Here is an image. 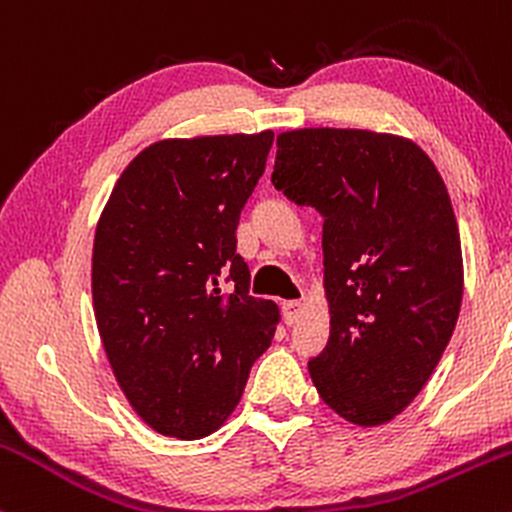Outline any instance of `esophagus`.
Segmentation results:
<instances>
[{"mask_svg":"<svg viewBox=\"0 0 512 512\" xmlns=\"http://www.w3.org/2000/svg\"><path fill=\"white\" fill-rule=\"evenodd\" d=\"M281 310H284V320L286 325H296L298 317L303 313V303L301 301H286L281 305Z\"/></svg>","mask_w":512,"mask_h":512,"instance_id":"34e87169","label":"esophagus"}]
</instances>
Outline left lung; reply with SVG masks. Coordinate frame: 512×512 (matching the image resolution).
<instances>
[{"label":"left lung","mask_w":512,"mask_h":512,"mask_svg":"<svg viewBox=\"0 0 512 512\" xmlns=\"http://www.w3.org/2000/svg\"><path fill=\"white\" fill-rule=\"evenodd\" d=\"M272 182L325 216L330 342L308 363L317 395L351 424H387L431 378L460 315L448 187L411 139L337 127L281 132Z\"/></svg>","instance_id":"left-lung-1"}]
</instances>
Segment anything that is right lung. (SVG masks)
Masks as SVG:
<instances>
[{
    "instance_id": "add662e5",
    "label": "right lung",
    "mask_w": 512,
    "mask_h": 512,
    "mask_svg": "<svg viewBox=\"0 0 512 512\" xmlns=\"http://www.w3.org/2000/svg\"><path fill=\"white\" fill-rule=\"evenodd\" d=\"M272 142V129L161 139L122 170L98 219L91 291L105 356L163 436L221 428L272 344L279 308L250 296L236 255L240 211Z\"/></svg>"
}]
</instances>
